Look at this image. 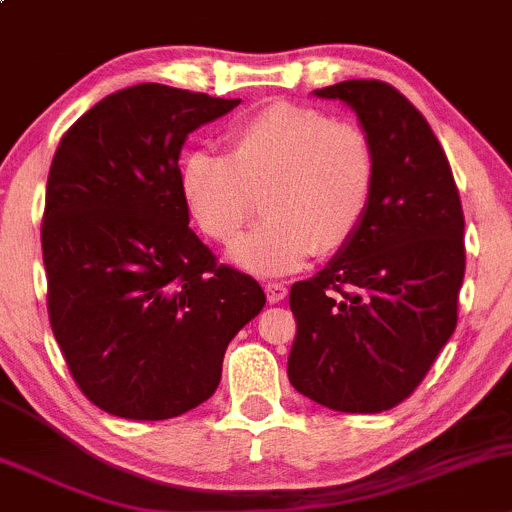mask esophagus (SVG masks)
Returning a JSON list of instances; mask_svg holds the SVG:
<instances>
[{
    "mask_svg": "<svg viewBox=\"0 0 512 512\" xmlns=\"http://www.w3.org/2000/svg\"><path fill=\"white\" fill-rule=\"evenodd\" d=\"M265 292H267V301H270V304H279V301L287 297V284L267 282Z\"/></svg>",
    "mask_w": 512,
    "mask_h": 512,
    "instance_id": "esophagus-1",
    "label": "esophagus"
}]
</instances>
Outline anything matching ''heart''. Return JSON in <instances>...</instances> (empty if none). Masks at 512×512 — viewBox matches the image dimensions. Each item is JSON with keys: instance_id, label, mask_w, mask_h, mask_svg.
<instances>
[{"instance_id": "b5f03b06", "label": "heart", "mask_w": 512, "mask_h": 512, "mask_svg": "<svg viewBox=\"0 0 512 512\" xmlns=\"http://www.w3.org/2000/svg\"><path fill=\"white\" fill-rule=\"evenodd\" d=\"M228 157L196 149L181 161V196L198 228L233 242L265 191L270 215L233 247L245 270L277 277L304 265L314 250L346 247L363 225L378 161L368 134L324 110L274 100L225 132Z\"/></svg>"}]
</instances>
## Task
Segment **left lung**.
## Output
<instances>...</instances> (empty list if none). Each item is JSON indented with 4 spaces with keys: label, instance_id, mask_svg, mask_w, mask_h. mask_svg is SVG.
<instances>
[{
    "label": "left lung",
    "instance_id": "left-lung-1",
    "mask_svg": "<svg viewBox=\"0 0 512 512\" xmlns=\"http://www.w3.org/2000/svg\"><path fill=\"white\" fill-rule=\"evenodd\" d=\"M358 115L378 161L363 225L321 272L292 284L294 390L336 412L392 410L417 390L456 328L464 211L422 112L383 80L314 90Z\"/></svg>",
    "mask_w": 512,
    "mask_h": 512
}]
</instances>
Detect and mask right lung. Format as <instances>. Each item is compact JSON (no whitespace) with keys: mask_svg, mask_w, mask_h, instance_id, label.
<instances>
[{"mask_svg":"<svg viewBox=\"0 0 512 512\" xmlns=\"http://www.w3.org/2000/svg\"><path fill=\"white\" fill-rule=\"evenodd\" d=\"M240 100L139 83L63 134L46 184L41 247L48 319L93 405L159 422L213 395L235 333L265 306L260 284L188 228L186 137Z\"/></svg>","mask_w":512,"mask_h":512,"instance_id":"right-lung-1","label":"right lung"}]
</instances>
